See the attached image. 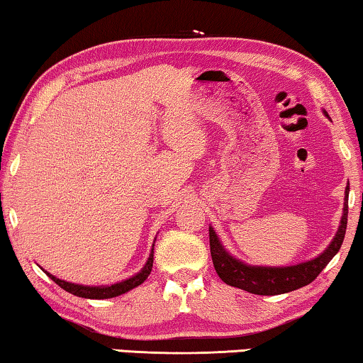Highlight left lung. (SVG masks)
<instances>
[{
  "instance_id": "left-lung-1",
  "label": "left lung",
  "mask_w": 363,
  "mask_h": 363,
  "mask_svg": "<svg viewBox=\"0 0 363 363\" xmlns=\"http://www.w3.org/2000/svg\"><path fill=\"white\" fill-rule=\"evenodd\" d=\"M347 213H349V186L345 189V202H344V215L340 220V226L336 238L321 256L313 261L298 264V266L290 267H252L246 266L228 252L220 245L213 228L208 230L210 236V252H212L213 267L218 277L225 284L236 289L246 290L254 295H280L286 291L301 289L311 284L321 270L328 266L329 261L336 256L342 246L345 230H347Z\"/></svg>"
}]
</instances>
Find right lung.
Segmentation results:
<instances>
[{"label":"right lung","instance_id":"1","mask_svg":"<svg viewBox=\"0 0 363 363\" xmlns=\"http://www.w3.org/2000/svg\"><path fill=\"white\" fill-rule=\"evenodd\" d=\"M151 269H153V252H151V256L148 259V262L145 264V267L142 269V272L135 275V277L128 279V280H123V282H118V284H113L111 286H83V285H77V284H69V282H65V280H60L57 277H53L52 274H48L45 270V274L50 277L53 282H55L58 286H62L63 290H67L68 294H73L77 296H81V298H93V300H102V298H113V296H118L122 294H125V291L135 289V286L142 285L145 280L148 279V275L151 272Z\"/></svg>","mask_w":363,"mask_h":363}]
</instances>
